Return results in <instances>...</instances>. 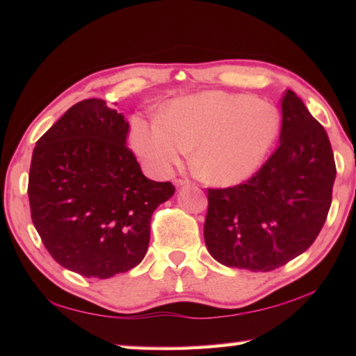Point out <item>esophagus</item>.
Listing matches in <instances>:
<instances>
[{
    "label": "esophagus",
    "mask_w": 356,
    "mask_h": 356,
    "mask_svg": "<svg viewBox=\"0 0 356 356\" xmlns=\"http://www.w3.org/2000/svg\"><path fill=\"white\" fill-rule=\"evenodd\" d=\"M174 184H176L177 186H184V185H190L191 184V180H188V179H176L174 180Z\"/></svg>",
    "instance_id": "obj_1"
}]
</instances>
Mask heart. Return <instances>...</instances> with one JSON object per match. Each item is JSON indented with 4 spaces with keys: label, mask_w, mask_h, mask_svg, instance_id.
Here are the masks:
<instances>
[{
    "label": "heart",
    "mask_w": 356,
    "mask_h": 356,
    "mask_svg": "<svg viewBox=\"0 0 356 356\" xmlns=\"http://www.w3.org/2000/svg\"><path fill=\"white\" fill-rule=\"evenodd\" d=\"M281 116L251 94L207 91L172 100L163 118L131 124V144L156 172H168L195 147L193 166L215 185H237L261 168Z\"/></svg>",
    "instance_id": "1"
}]
</instances>
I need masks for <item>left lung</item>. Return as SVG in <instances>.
I'll use <instances>...</instances> for the list:
<instances>
[{
	"label": "left lung",
	"instance_id": "8db88e82",
	"mask_svg": "<svg viewBox=\"0 0 356 356\" xmlns=\"http://www.w3.org/2000/svg\"><path fill=\"white\" fill-rule=\"evenodd\" d=\"M280 144L227 188H207L204 240L226 267L270 272L314 243L328 216L336 165L328 135L297 94L281 99Z\"/></svg>",
	"mask_w": 356,
	"mask_h": 356
}]
</instances>
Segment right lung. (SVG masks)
Wrapping results in <instances>:
<instances>
[{
	"mask_svg": "<svg viewBox=\"0 0 356 356\" xmlns=\"http://www.w3.org/2000/svg\"><path fill=\"white\" fill-rule=\"evenodd\" d=\"M129 124L102 99L70 106L35 143L28 179L31 220L64 268L105 280L146 256L154 210L174 195L125 146Z\"/></svg>",
	"mask_w": 356,
	"mask_h": 356,
	"instance_id": "add662e5",
	"label": "right lung"
}]
</instances>
